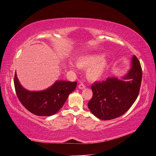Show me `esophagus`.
<instances>
[{
  "label": "esophagus",
  "mask_w": 156,
  "mask_h": 156,
  "mask_svg": "<svg viewBox=\"0 0 156 156\" xmlns=\"http://www.w3.org/2000/svg\"><path fill=\"white\" fill-rule=\"evenodd\" d=\"M78 88H80V89H85V88H86V86L85 85H83V84H80L79 85H78Z\"/></svg>",
  "instance_id": "34e87169"
}]
</instances>
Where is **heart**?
I'll return each instance as SVG.
<instances>
[{
  "label": "heart",
  "mask_w": 156,
  "mask_h": 156,
  "mask_svg": "<svg viewBox=\"0 0 156 156\" xmlns=\"http://www.w3.org/2000/svg\"><path fill=\"white\" fill-rule=\"evenodd\" d=\"M110 63V58L102 54H87L79 57L76 63L78 68L86 69V77L88 80L96 81L105 73ZM69 67L75 69L72 64H69Z\"/></svg>",
  "instance_id": "heart-1"
}]
</instances>
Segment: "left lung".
Listing matches in <instances>:
<instances>
[{
    "label": "left lung",
    "mask_w": 156,
    "mask_h": 156,
    "mask_svg": "<svg viewBox=\"0 0 156 156\" xmlns=\"http://www.w3.org/2000/svg\"><path fill=\"white\" fill-rule=\"evenodd\" d=\"M142 68L136 56H133L131 68L124 80L108 78L95 82L91 88L93 97L88 103V108L97 118L108 120L125 113L136 100L142 81ZM127 79L126 82L125 80Z\"/></svg>",
    "instance_id": "8db88e82"
}]
</instances>
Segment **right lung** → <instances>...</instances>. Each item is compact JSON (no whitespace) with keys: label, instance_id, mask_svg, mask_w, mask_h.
<instances>
[{"label":"right lung","instance_id":"obj_1","mask_svg":"<svg viewBox=\"0 0 156 156\" xmlns=\"http://www.w3.org/2000/svg\"><path fill=\"white\" fill-rule=\"evenodd\" d=\"M14 82L16 95L23 105L30 112L41 117H49L56 113L77 85L76 81H56L46 90L29 91L20 84L16 73Z\"/></svg>","mask_w":156,"mask_h":156}]
</instances>
